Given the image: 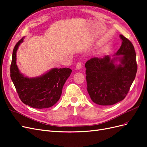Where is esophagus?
<instances>
[{
    "label": "esophagus",
    "mask_w": 147,
    "mask_h": 147,
    "mask_svg": "<svg viewBox=\"0 0 147 147\" xmlns=\"http://www.w3.org/2000/svg\"><path fill=\"white\" fill-rule=\"evenodd\" d=\"M82 62H79L78 63H77V65H76V68L78 69H80L81 68H82Z\"/></svg>",
    "instance_id": "34e87169"
}]
</instances>
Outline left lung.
<instances>
[{"label":"left lung","instance_id":"8db88e82","mask_svg":"<svg viewBox=\"0 0 147 147\" xmlns=\"http://www.w3.org/2000/svg\"><path fill=\"white\" fill-rule=\"evenodd\" d=\"M122 45L111 59L93 57L86 62L87 91L92 101L100 105H111L122 100L127 95L138 70L136 54L133 45L121 34ZM118 59L121 63L114 62Z\"/></svg>","mask_w":147,"mask_h":147}]
</instances>
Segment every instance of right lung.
Returning a JSON list of instances; mask_svg holds the SVG:
<instances>
[{
  "label": "right lung",
  "instance_id": "obj_1",
  "mask_svg": "<svg viewBox=\"0 0 147 147\" xmlns=\"http://www.w3.org/2000/svg\"><path fill=\"white\" fill-rule=\"evenodd\" d=\"M21 39L16 43L10 65V76L20 99L25 105L37 108H50L59 100L62 88L72 70L69 68H53L40 77L28 78L22 74L16 65V51Z\"/></svg>",
  "mask_w": 147,
  "mask_h": 147
}]
</instances>
